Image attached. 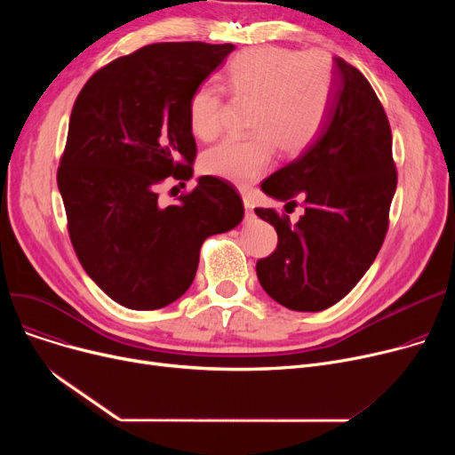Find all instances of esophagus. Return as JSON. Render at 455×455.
<instances>
[{
	"label": "esophagus",
	"mask_w": 455,
	"mask_h": 455,
	"mask_svg": "<svg viewBox=\"0 0 455 455\" xmlns=\"http://www.w3.org/2000/svg\"><path fill=\"white\" fill-rule=\"evenodd\" d=\"M243 204H245V221L252 223L256 215H254V210H252V201L247 194H243Z\"/></svg>",
	"instance_id": "1"
}]
</instances>
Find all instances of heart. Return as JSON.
<instances>
[{"instance_id": "heart-1", "label": "heart", "mask_w": 455, "mask_h": 455, "mask_svg": "<svg viewBox=\"0 0 455 455\" xmlns=\"http://www.w3.org/2000/svg\"><path fill=\"white\" fill-rule=\"evenodd\" d=\"M225 88L234 98L254 100L249 138H228L208 149L201 170L247 188L264 175L276 148L285 156L304 153L317 140L331 103L333 71L324 55L261 45L237 53L225 68ZM196 138L210 141L223 131V98L201 86L188 103Z\"/></svg>"}]
</instances>
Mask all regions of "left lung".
Segmentation results:
<instances>
[{"mask_svg":"<svg viewBox=\"0 0 455 455\" xmlns=\"http://www.w3.org/2000/svg\"><path fill=\"white\" fill-rule=\"evenodd\" d=\"M333 93L323 131L293 162L261 182L276 201H304V215L254 208L275 227L276 251L258 259L266 293L295 312L339 302L384 243L396 189L393 136L384 107L360 69L333 57ZM285 204V206H288Z\"/></svg>","mask_w":455,"mask_h":455,"instance_id":"left-lung-1","label":"left lung"}]
</instances>
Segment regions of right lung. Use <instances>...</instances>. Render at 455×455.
Wrapping results in <instances>:
<instances>
[{"label": "right lung", "instance_id": "obj_1", "mask_svg": "<svg viewBox=\"0 0 455 455\" xmlns=\"http://www.w3.org/2000/svg\"><path fill=\"white\" fill-rule=\"evenodd\" d=\"M232 52V44H151L101 68L77 95L59 191L83 269L125 307L180 299L203 242L243 220L235 188L208 175L175 204L158 199L167 177L194 175L188 103Z\"/></svg>", "mask_w": 455, "mask_h": 455}]
</instances>
